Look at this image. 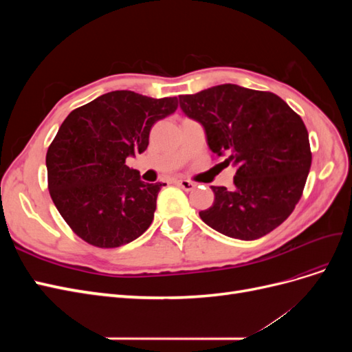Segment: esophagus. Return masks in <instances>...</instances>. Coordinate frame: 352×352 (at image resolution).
I'll return each instance as SVG.
<instances>
[{"mask_svg": "<svg viewBox=\"0 0 352 352\" xmlns=\"http://www.w3.org/2000/svg\"><path fill=\"white\" fill-rule=\"evenodd\" d=\"M177 185L182 188V189H185V190H192L195 188V184L190 182V180H186V179L177 180Z\"/></svg>", "mask_w": 352, "mask_h": 352, "instance_id": "obj_1", "label": "esophagus"}]
</instances>
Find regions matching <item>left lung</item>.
I'll list each match as a JSON object with an SVG mask.
<instances>
[{"label":"left lung","mask_w":352,"mask_h":352,"mask_svg":"<svg viewBox=\"0 0 352 352\" xmlns=\"http://www.w3.org/2000/svg\"><path fill=\"white\" fill-rule=\"evenodd\" d=\"M180 109L206 129L210 150L235 164V189L211 186L214 204L199 217L223 235L258 239L291 216L311 167L307 127L269 91L219 85L179 95Z\"/></svg>","instance_id":"1"}]
</instances>
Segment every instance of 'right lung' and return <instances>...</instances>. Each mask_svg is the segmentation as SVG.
<instances>
[{
  "instance_id": "right-lung-1",
  "label": "right lung",
  "mask_w": 352,
  "mask_h": 352,
  "mask_svg": "<svg viewBox=\"0 0 352 352\" xmlns=\"http://www.w3.org/2000/svg\"><path fill=\"white\" fill-rule=\"evenodd\" d=\"M176 109V97L113 91L74 109L61 123L47 151L48 190L80 239L117 248L150 228L166 184L142 182L126 158L144 153L154 123Z\"/></svg>"
}]
</instances>
